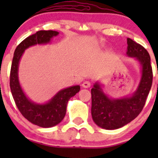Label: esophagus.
Segmentation results:
<instances>
[{"label":"esophagus","mask_w":158,"mask_h":158,"mask_svg":"<svg viewBox=\"0 0 158 158\" xmlns=\"http://www.w3.org/2000/svg\"><path fill=\"white\" fill-rule=\"evenodd\" d=\"M82 85L83 88L87 89V88H89V87L91 86V83H90V82H89V81H85V82L82 83Z\"/></svg>","instance_id":"obj_1"}]
</instances>
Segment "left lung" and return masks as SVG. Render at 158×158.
I'll return each instance as SVG.
<instances>
[{
  "instance_id": "left-lung-1",
  "label": "left lung",
  "mask_w": 158,
  "mask_h": 158,
  "mask_svg": "<svg viewBox=\"0 0 158 158\" xmlns=\"http://www.w3.org/2000/svg\"><path fill=\"white\" fill-rule=\"evenodd\" d=\"M126 54L134 57L141 66V79L138 89L130 97L110 98L103 92L98 82L91 89L92 117L98 126L114 130L125 126L141 113L151 90L153 72L151 57L144 47L130 38L127 39Z\"/></svg>"
}]
</instances>
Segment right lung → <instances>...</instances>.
<instances>
[{
	"label": "right lung",
	"mask_w": 158,
	"mask_h": 158,
	"mask_svg": "<svg viewBox=\"0 0 158 158\" xmlns=\"http://www.w3.org/2000/svg\"><path fill=\"white\" fill-rule=\"evenodd\" d=\"M59 33L53 30H40L23 40L14 51L10 74V87L13 98L22 115L29 122L42 128L58 125L66 115V106L70 98L80 90L79 85L60 90L48 102L36 104L31 102L23 92L18 79L19 62L28 47L36 44H48Z\"/></svg>",
	"instance_id": "obj_1"
}]
</instances>
